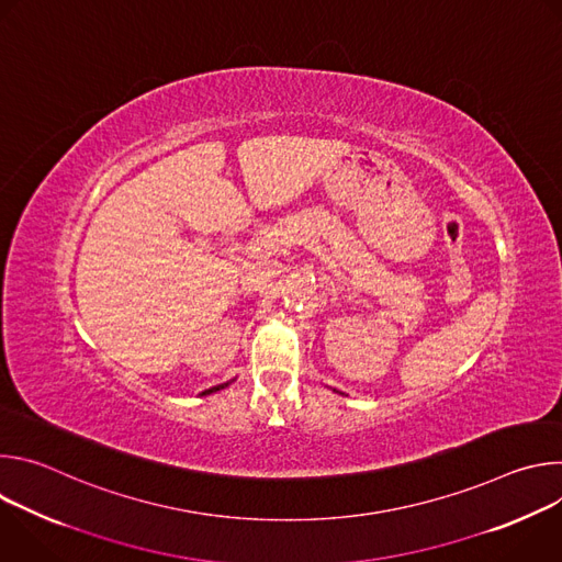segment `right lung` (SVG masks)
I'll use <instances>...</instances> for the list:
<instances>
[{
    "instance_id": "add662e5",
    "label": "right lung",
    "mask_w": 562,
    "mask_h": 562,
    "mask_svg": "<svg viewBox=\"0 0 562 562\" xmlns=\"http://www.w3.org/2000/svg\"><path fill=\"white\" fill-rule=\"evenodd\" d=\"M233 382V380H231ZM231 382H224V384H217V386H211V389H206V391H202L200 395H211V393H215V391H220V389H224V386H228Z\"/></svg>"
}]
</instances>
